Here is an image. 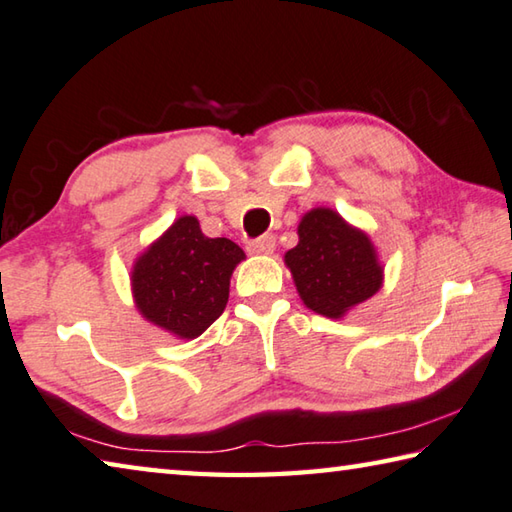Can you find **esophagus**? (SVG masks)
<instances>
[{
    "label": "esophagus",
    "instance_id": "34e87169",
    "mask_svg": "<svg viewBox=\"0 0 512 512\" xmlns=\"http://www.w3.org/2000/svg\"><path fill=\"white\" fill-rule=\"evenodd\" d=\"M275 250V237L273 235H264L257 237L253 241H248V253L253 255H271Z\"/></svg>",
    "mask_w": 512,
    "mask_h": 512
}]
</instances>
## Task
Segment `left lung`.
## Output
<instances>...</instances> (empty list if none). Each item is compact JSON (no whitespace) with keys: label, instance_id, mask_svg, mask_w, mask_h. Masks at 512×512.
<instances>
[{"label":"left lung","instance_id":"1","mask_svg":"<svg viewBox=\"0 0 512 512\" xmlns=\"http://www.w3.org/2000/svg\"><path fill=\"white\" fill-rule=\"evenodd\" d=\"M300 241L284 255L302 302L324 318H342L383 286V266L365 232L336 210L313 208L297 226Z\"/></svg>","mask_w":512,"mask_h":512}]
</instances>
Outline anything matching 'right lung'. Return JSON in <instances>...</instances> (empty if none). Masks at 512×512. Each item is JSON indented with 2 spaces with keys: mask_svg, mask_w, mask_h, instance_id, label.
<instances>
[{
  "mask_svg": "<svg viewBox=\"0 0 512 512\" xmlns=\"http://www.w3.org/2000/svg\"><path fill=\"white\" fill-rule=\"evenodd\" d=\"M244 257L235 241L210 239L197 217L183 215L136 259V309L176 338H199L224 313L232 271Z\"/></svg>",
  "mask_w": 512,
  "mask_h": 512,
  "instance_id": "right-lung-1",
  "label": "right lung"
}]
</instances>
